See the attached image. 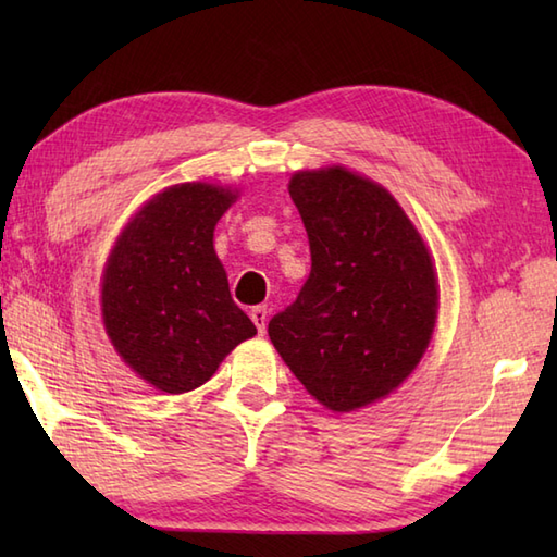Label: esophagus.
<instances>
[{
	"mask_svg": "<svg viewBox=\"0 0 557 557\" xmlns=\"http://www.w3.org/2000/svg\"><path fill=\"white\" fill-rule=\"evenodd\" d=\"M251 321L258 327V335H263L265 333V323H268V309H265V306H253V309H251Z\"/></svg>",
	"mask_w": 557,
	"mask_h": 557,
	"instance_id": "obj_1",
	"label": "esophagus"
}]
</instances>
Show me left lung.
I'll return each instance as SVG.
<instances>
[{"label": "left lung", "instance_id": "obj_1", "mask_svg": "<svg viewBox=\"0 0 557 557\" xmlns=\"http://www.w3.org/2000/svg\"><path fill=\"white\" fill-rule=\"evenodd\" d=\"M289 196L309 234L311 275L268 335L321 405L361 409L393 393L429 347V248L383 186L345 168L297 172Z\"/></svg>", "mask_w": 557, "mask_h": 557}]
</instances>
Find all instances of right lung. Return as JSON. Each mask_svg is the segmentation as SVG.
Instances as JSON below:
<instances>
[{"label":"right lung","instance_id":"add662e5","mask_svg":"<svg viewBox=\"0 0 557 557\" xmlns=\"http://www.w3.org/2000/svg\"><path fill=\"white\" fill-rule=\"evenodd\" d=\"M234 198L212 184L164 188L126 224L104 268V330L120 357L162 393L200 387L256 335L212 248Z\"/></svg>","mask_w":557,"mask_h":557}]
</instances>
